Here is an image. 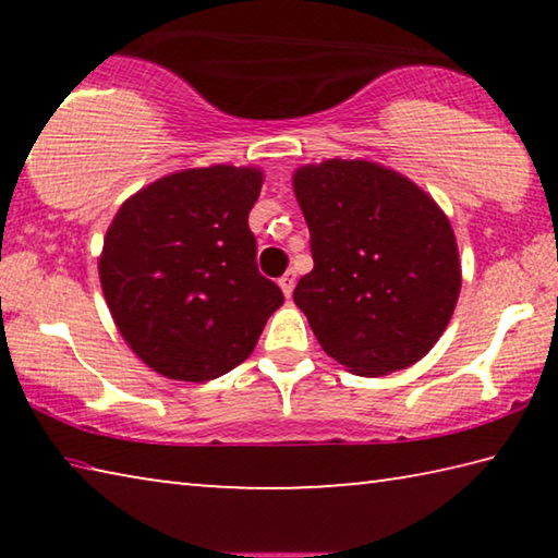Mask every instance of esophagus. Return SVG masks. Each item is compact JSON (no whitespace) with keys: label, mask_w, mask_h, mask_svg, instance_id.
I'll return each mask as SVG.
<instances>
[{"label":"esophagus","mask_w":558,"mask_h":558,"mask_svg":"<svg viewBox=\"0 0 558 558\" xmlns=\"http://www.w3.org/2000/svg\"><path fill=\"white\" fill-rule=\"evenodd\" d=\"M278 286L282 288V292H286V298H290L292 295V288H295V272L288 270L286 276L278 280Z\"/></svg>","instance_id":"1"}]
</instances>
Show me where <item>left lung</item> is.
Returning <instances> with one entry per match:
<instances>
[{
    "label": "left lung",
    "instance_id": "left-lung-1",
    "mask_svg": "<svg viewBox=\"0 0 558 558\" xmlns=\"http://www.w3.org/2000/svg\"><path fill=\"white\" fill-rule=\"evenodd\" d=\"M292 184L315 260L292 300L319 347L362 376L426 356L460 295L446 214L409 179L364 159L302 167Z\"/></svg>",
    "mask_w": 558,
    "mask_h": 558
}]
</instances>
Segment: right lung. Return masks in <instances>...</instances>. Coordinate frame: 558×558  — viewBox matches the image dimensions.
<instances>
[{
    "label": "right lung",
    "instance_id": "right-lung-1",
    "mask_svg": "<svg viewBox=\"0 0 558 558\" xmlns=\"http://www.w3.org/2000/svg\"><path fill=\"white\" fill-rule=\"evenodd\" d=\"M263 174L186 169L120 206L100 258L112 319L147 366L209 381L248 359L282 290L260 276L248 214Z\"/></svg>",
    "mask_w": 558,
    "mask_h": 558
}]
</instances>
